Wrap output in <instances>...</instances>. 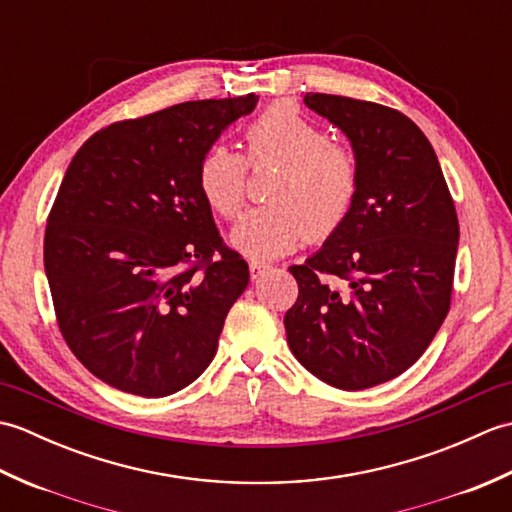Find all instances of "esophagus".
I'll use <instances>...</instances> for the list:
<instances>
[{
    "instance_id": "1",
    "label": "esophagus",
    "mask_w": 512,
    "mask_h": 512,
    "mask_svg": "<svg viewBox=\"0 0 512 512\" xmlns=\"http://www.w3.org/2000/svg\"><path fill=\"white\" fill-rule=\"evenodd\" d=\"M248 270H250V279H262L268 270H270V266L268 264H264V262H250L248 264Z\"/></svg>"
}]
</instances>
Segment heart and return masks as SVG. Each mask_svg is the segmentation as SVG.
Masks as SVG:
<instances>
[{
	"instance_id": "b5f03b06",
	"label": "heart",
	"mask_w": 512,
	"mask_h": 512,
	"mask_svg": "<svg viewBox=\"0 0 512 512\" xmlns=\"http://www.w3.org/2000/svg\"><path fill=\"white\" fill-rule=\"evenodd\" d=\"M248 160L277 162L268 198L246 213L231 231V246L250 259L288 255L310 237L323 242L352 215L358 195L354 151L334 143L295 103L277 101L246 129ZM198 184L204 202L222 217H235L246 202V160L215 143L200 160Z\"/></svg>"
}]
</instances>
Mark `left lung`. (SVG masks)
<instances>
[{"label":"left lung","instance_id":"1","mask_svg":"<svg viewBox=\"0 0 512 512\" xmlns=\"http://www.w3.org/2000/svg\"><path fill=\"white\" fill-rule=\"evenodd\" d=\"M352 143V215L306 264L288 270L299 297L286 317L297 361L323 383L367 389L400 376L447 317L458 213L436 151L391 107L334 94L303 96Z\"/></svg>","mask_w":512,"mask_h":512}]
</instances>
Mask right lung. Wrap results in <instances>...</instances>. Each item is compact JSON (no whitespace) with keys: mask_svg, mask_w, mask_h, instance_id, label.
I'll return each instance as SVG.
<instances>
[{"mask_svg":"<svg viewBox=\"0 0 512 512\" xmlns=\"http://www.w3.org/2000/svg\"><path fill=\"white\" fill-rule=\"evenodd\" d=\"M257 101H189L114 123L72 158L43 266L65 343L103 383L162 398L213 361L248 264L222 242L198 167Z\"/></svg>","mask_w":512,"mask_h":512,"instance_id":"1","label":"right lung"}]
</instances>
